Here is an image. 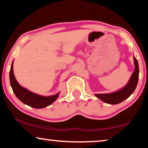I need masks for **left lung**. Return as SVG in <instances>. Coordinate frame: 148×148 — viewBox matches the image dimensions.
<instances>
[{"label": "left lung", "instance_id": "1", "mask_svg": "<svg viewBox=\"0 0 148 148\" xmlns=\"http://www.w3.org/2000/svg\"><path fill=\"white\" fill-rule=\"evenodd\" d=\"M134 71L126 85L116 92L107 94H95V96L105 103L109 104H117L123 102L131 96L138 85L139 78V66L138 60L134 56Z\"/></svg>", "mask_w": 148, "mask_h": 148}]
</instances>
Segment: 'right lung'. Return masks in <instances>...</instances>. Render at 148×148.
Wrapping results in <instances>:
<instances>
[{
  "label": "right lung",
  "instance_id": "obj_1",
  "mask_svg": "<svg viewBox=\"0 0 148 148\" xmlns=\"http://www.w3.org/2000/svg\"><path fill=\"white\" fill-rule=\"evenodd\" d=\"M13 63H14V60L12 61V64H11L10 70V83L13 92L19 100H21L25 104L37 109L47 107L52 104L55 100H56L60 94V92L54 95L44 96L35 94L34 92L29 91L26 88L21 86L14 76V72H13Z\"/></svg>",
  "mask_w": 148,
  "mask_h": 148
}]
</instances>
